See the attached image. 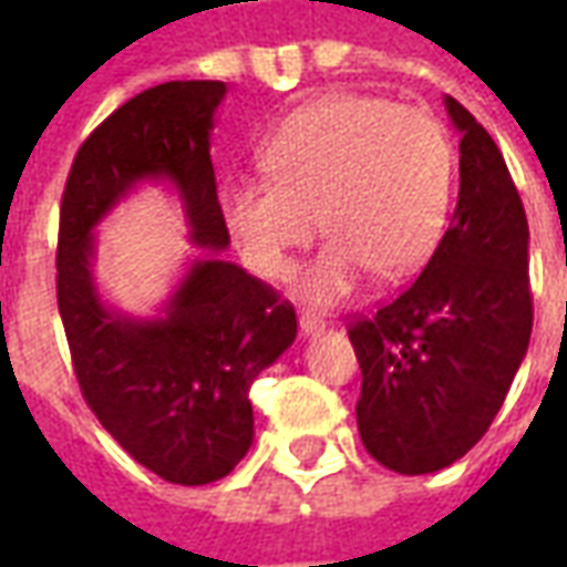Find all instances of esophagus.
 <instances>
[{
  "label": "esophagus",
  "instance_id": "obj_1",
  "mask_svg": "<svg viewBox=\"0 0 567 567\" xmlns=\"http://www.w3.org/2000/svg\"><path fill=\"white\" fill-rule=\"evenodd\" d=\"M300 333L303 337H319V333H324V321L316 319V316H300Z\"/></svg>",
  "mask_w": 567,
  "mask_h": 567
}]
</instances>
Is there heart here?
<instances>
[{
  "label": "heart",
  "instance_id": "heart-1",
  "mask_svg": "<svg viewBox=\"0 0 567 567\" xmlns=\"http://www.w3.org/2000/svg\"><path fill=\"white\" fill-rule=\"evenodd\" d=\"M267 182L224 187L221 215L246 267L282 279L316 236H331L300 295L331 307L364 282L404 279L437 248L455 154L437 117L382 96L340 93L285 121L258 151Z\"/></svg>",
  "mask_w": 567,
  "mask_h": 567
}]
</instances>
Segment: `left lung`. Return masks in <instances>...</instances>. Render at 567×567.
<instances>
[{"mask_svg":"<svg viewBox=\"0 0 567 567\" xmlns=\"http://www.w3.org/2000/svg\"><path fill=\"white\" fill-rule=\"evenodd\" d=\"M443 103L462 136L450 230L404 295L349 328L361 443L406 476L450 467L486 434L532 337L523 199L483 124Z\"/></svg>","mask_w":567,"mask_h":567,"instance_id":"8db88e82","label":"left lung"}]
</instances>
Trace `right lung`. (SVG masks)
Masks as SVG:
<instances>
[{"label":"right lung","mask_w":567,"mask_h":567,"mask_svg":"<svg viewBox=\"0 0 567 567\" xmlns=\"http://www.w3.org/2000/svg\"><path fill=\"white\" fill-rule=\"evenodd\" d=\"M224 93V81H166L127 100L84 140L60 206L56 307L81 394L142 467L178 486L215 483L243 462L255 440L248 389L297 337L295 307L221 258L230 234L209 140ZM161 181L207 251L142 320L99 295L92 234L136 186Z\"/></svg>","instance_id":"add662e5"}]
</instances>
